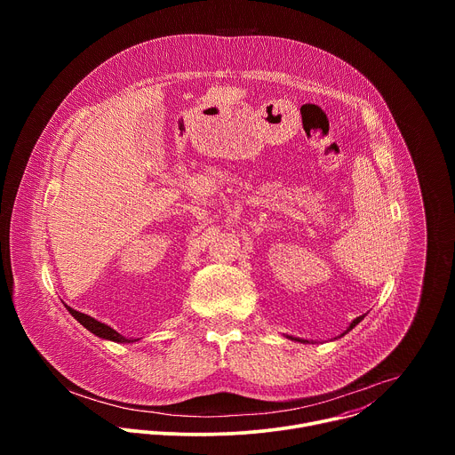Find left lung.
<instances>
[{
  "mask_svg": "<svg viewBox=\"0 0 455 455\" xmlns=\"http://www.w3.org/2000/svg\"><path fill=\"white\" fill-rule=\"evenodd\" d=\"M363 316H365V315H362V316H356V318H355V320H353V322L349 323V328H347V331H351V330H353V328L356 326V323H360V322L363 320ZM347 331H346V333H347ZM346 333H344V335H346ZM288 339H291V340H299V342H307V340H300V339H293V337H288Z\"/></svg>",
  "mask_w": 455,
  "mask_h": 455,
  "instance_id": "1",
  "label": "left lung"
}]
</instances>
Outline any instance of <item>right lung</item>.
Masks as SVG:
<instances>
[{"instance_id":"add662e5","label":"right lung","mask_w":455,"mask_h":455,"mask_svg":"<svg viewBox=\"0 0 455 455\" xmlns=\"http://www.w3.org/2000/svg\"><path fill=\"white\" fill-rule=\"evenodd\" d=\"M64 306H67V304H64ZM67 309L72 313V316H74L77 322L83 323V326H84L90 333H93V335H97V337H100V339H104V340H111V342H116V344H129V342H137V340H139V339L132 340V339L122 337V335L116 333L113 328L106 326L104 322H99V320H95V318L90 316V315H84V313H81V311H76V309L70 307V306H67Z\"/></svg>"}]
</instances>
